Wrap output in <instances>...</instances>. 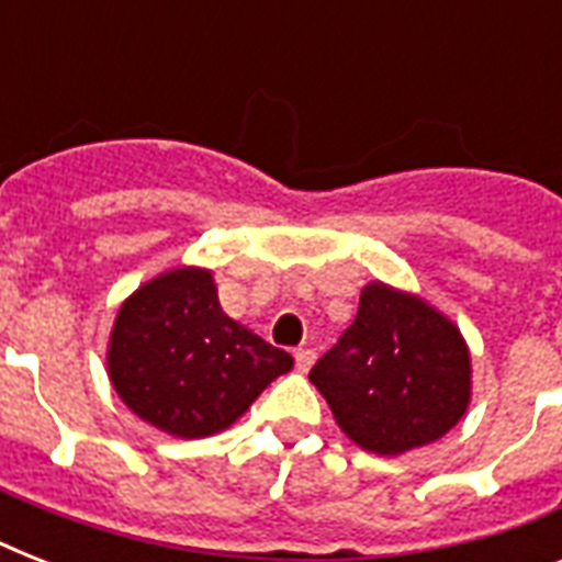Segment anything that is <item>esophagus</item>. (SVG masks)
Segmentation results:
<instances>
[{
	"label": "esophagus",
	"instance_id": "34e87169",
	"mask_svg": "<svg viewBox=\"0 0 562 562\" xmlns=\"http://www.w3.org/2000/svg\"><path fill=\"white\" fill-rule=\"evenodd\" d=\"M315 364V350H308V347H300V350H294V368L300 370V373H308V368Z\"/></svg>",
	"mask_w": 562,
	"mask_h": 562
}]
</instances>
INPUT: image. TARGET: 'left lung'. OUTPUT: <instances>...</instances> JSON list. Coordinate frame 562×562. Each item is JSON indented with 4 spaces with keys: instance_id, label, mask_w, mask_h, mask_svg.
<instances>
[{
    "instance_id": "8db88e82",
    "label": "left lung",
    "mask_w": 562,
    "mask_h": 562,
    "mask_svg": "<svg viewBox=\"0 0 562 562\" xmlns=\"http://www.w3.org/2000/svg\"><path fill=\"white\" fill-rule=\"evenodd\" d=\"M308 379L361 449L402 454L443 437L463 417L470 352L440 312L370 282L352 326Z\"/></svg>"
}]
</instances>
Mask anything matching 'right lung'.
<instances>
[{
  "mask_svg": "<svg viewBox=\"0 0 562 562\" xmlns=\"http://www.w3.org/2000/svg\"><path fill=\"white\" fill-rule=\"evenodd\" d=\"M294 359L233 317L210 271L178 268L119 308L110 335V382L127 408L175 437L215 435L289 373Z\"/></svg>",
  "mask_w": 562,
  "mask_h": 562,
  "instance_id": "1",
  "label": "right lung"
}]
</instances>
